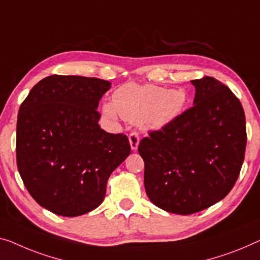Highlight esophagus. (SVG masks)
I'll return each instance as SVG.
<instances>
[{
    "instance_id": "1",
    "label": "esophagus",
    "mask_w": 260,
    "mask_h": 260,
    "mask_svg": "<svg viewBox=\"0 0 260 260\" xmlns=\"http://www.w3.org/2000/svg\"><path fill=\"white\" fill-rule=\"evenodd\" d=\"M128 139H129V145H131L132 150H137L138 146H139V141H140L139 134L137 133V132H132Z\"/></svg>"
}]
</instances>
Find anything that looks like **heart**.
<instances>
[{
  "mask_svg": "<svg viewBox=\"0 0 260 260\" xmlns=\"http://www.w3.org/2000/svg\"><path fill=\"white\" fill-rule=\"evenodd\" d=\"M113 103L103 105L104 114L129 122H139L146 129L156 131L173 122L187 105L183 88H167L154 84H125L113 93Z\"/></svg>",
  "mask_w": 260,
  "mask_h": 260,
  "instance_id": "1",
  "label": "heart"
}]
</instances>
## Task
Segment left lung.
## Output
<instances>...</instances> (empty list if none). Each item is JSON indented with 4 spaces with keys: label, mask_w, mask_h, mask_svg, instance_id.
<instances>
[{
    "label": "left lung",
    "mask_w": 260,
    "mask_h": 260,
    "mask_svg": "<svg viewBox=\"0 0 260 260\" xmlns=\"http://www.w3.org/2000/svg\"><path fill=\"white\" fill-rule=\"evenodd\" d=\"M193 106L139 143L145 188L156 207L191 215L223 200L237 181L246 147L239 99L212 77L191 80Z\"/></svg>",
    "instance_id": "8db88e82"
}]
</instances>
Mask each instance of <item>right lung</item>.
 <instances>
[{"instance_id":"right-lung-1","label":"right lung","mask_w":260,"mask_h":260,"mask_svg":"<svg viewBox=\"0 0 260 260\" xmlns=\"http://www.w3.org/2000/svg\"><path fill=\"white\" fill-rule=\"evenodd\" d=\"M111 83L49 76L31 88L17 117L23 183L53 214L76 217L103 203L108 177L131 154L128 138L100 128L96 111Z\"/></svg>"}]
</instances>
